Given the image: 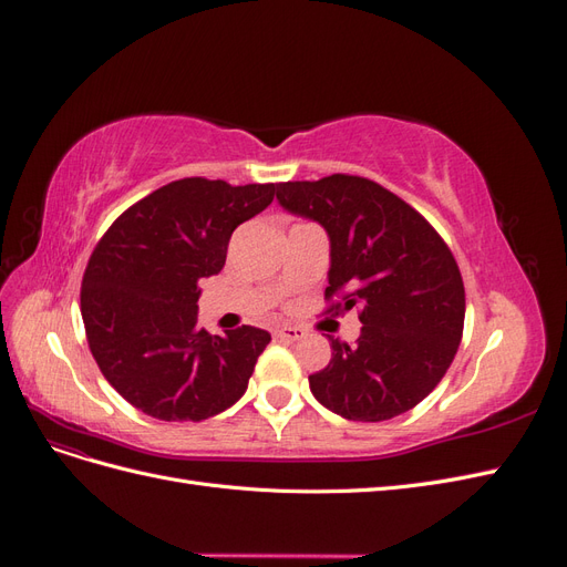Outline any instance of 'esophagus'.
<instances>
[{
    "instance_id": "1",
    "label": "esophagus",
    "mask_w": 567,
    "mask_h": 567,
    "mask_svg": "<svg viewBox=\"0 0 567 567\" xmlns=\"http://www.w3.org/2000/svg\"><path fill=\"white\" fill-rule=\"evenodd\" d=\"M305 329H300V326H281V329H277V336L284 338V340H300L305 338Z\"/></svg>"
}]
</instances>
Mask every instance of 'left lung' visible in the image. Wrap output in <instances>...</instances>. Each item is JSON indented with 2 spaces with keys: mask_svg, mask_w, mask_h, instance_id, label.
<instances>
[{
  "mask_svg": "<svg viewBox=\"0 0 567 567\" xmlns=\"http://www.w3.org/2000/svg\"><path fill=\"white\" fill-rule=\"evenodd\" d=\"M284 210L329 234L331 310L359 307L354 346L331 338L315 398L348 421H388L435 390L458 350L466 293L452 250L409 203L354 175L277 184Z\"/></svg>",
  "mask_w": 567,
  "mask_h": 567,
  "instance_id": "1",
  "label": "left lung"
}]
</instances>
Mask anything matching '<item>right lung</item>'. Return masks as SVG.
Listing matches in <instances>:
<instances>
[{"label": "right lung", "instance_id": "right-lung-1", "mask_svg": "<svg viewBox=\"0 0 567 567\" xmlns=\"http://www.w3.org/2000/svg\"><path fill=\"white\" fill-rule=\"evenodd\" d=\"M274 200V184L169 182L120 215L82 277L90 350L123 398L161 421H203L244 398L271 336L198 326V281L221 271L234 229Z\"/></svg>", "mask_w": 567, "mask_h": 567}]
</instances>
